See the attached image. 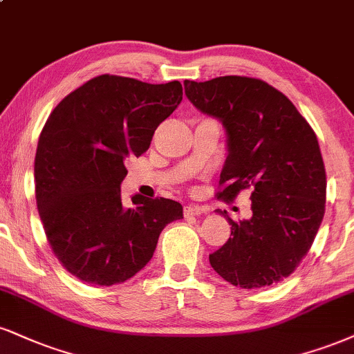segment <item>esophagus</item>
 <instances>
[{"label": "esophagus", "instance_id": "34e87169", "mask_svg": "<svg viewBox=\"0 0 354 354\" xmlns=\"http://www.w3.org/2000/svg\"><path fill=\"white\" fill-rule=\"evenodd\" d=\"M203 212L201 207L198 206H185V218H191V216H199Z\"/></svg>", "mask_w": 354, "mask_h": 354}]
</instances>
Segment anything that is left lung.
Returning a JSON list of instances; mask_svg holds the SVG:
<instances>
[{
	"mask_svg": "<svg viewBox=\"0 0 354 354\" xmlns=\"http://www.w3.org/2000/svg\"><path fill=\"white\" fill-rule=\"evenodd\" d=\"M185 93L223 123L227 158L219 198L250 189L252 218L232 225L227 242L209 255L211 267L241 288L277 283L297 269L325 214L326 174L318 140L282 92L267 82L224 75L185 80Z\"/></svg>",
	"mask_w": 354,
	"mask_h": 354,
	"instance_id": "left-lung-1",
	"label": "left lung"
}]
</instances>
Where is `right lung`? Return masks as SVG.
<instances>
[{"label": "right lung", "instance_id": "1", "mask_svg": "<svg viewBox=\"0 0 354 354\" xmlns=\"http://www.w3.org/2000/svg\"><path fill=\"white\" fill-rule=\"evenodd\" d=\"M183 100L178 80L147 84L99 75L71 92L41 131L36 203L59 262L87 283H122L150 262L166 224L183 218L173 199L135 194L123 206L125 161Z\"/></svg>", "mask_w": 354, "mask_h": 354}]
</instances>
